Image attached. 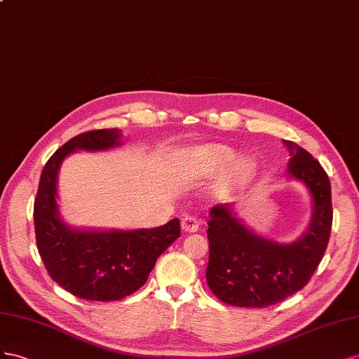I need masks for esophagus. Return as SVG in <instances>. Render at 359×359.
Instances as JSON below:
<instances>
[{
    "label": "esophagus",
    "instance_id": "esophagus-1",
    "mask_svg": "<svg viewBox=\"0 0 359 359\" xmlns=\"http://www.w3.org/2000/svg\"><path fill=\"white\" fill-rule=\"evenodd\" d=\"M198 227H200V222L197 221V218L191 217V215H185V217L182 218V230L194 233L198 230Z\"/></svg>",
    "mask_w": 359,
    "mask_h": 359
}]
</instances>
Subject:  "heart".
<instances>
[{"label": "heart", "instance_id": "heart-1", "mask_svg": "<svg viewBox=\"0 0 359 359\" xmlns=\"http://www.w3.org/2000/svg\"><path fill=\"white\" fill-rule=\"evenodd\" d=\"M234 158H236V151L233 149L221 144H208L200 146L192 151L191 163L200 176H213V174L227 168ZM251 170L252 162L248 158L236 159L224 179L225 188L238 187L241 182L247 179Z\"/></svg>", "mask_w": 359, "mask_h": 359}]
</instances>
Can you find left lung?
<instances>
[{
	"label": "left lung",
	"instance_id": "1",
	"mask_svg": "<svg viewBox=\"0 0 359 359\" xmlns=\"http://www.w3.org/2000/svg\"><path fill=\"white\" fill-rule=\"evenodd\" d=\"M290 153L289 176L305 183L313 198V217L304 236L276 243L251 231L231 204L209 212V263L206 280L217 298L233 306L264 309L299 292L310 281L330 241L332 227L331 183L309 151L284 140Z\"/></svg>",
	"mask_w": 359,
	"mask_h": 359
}]
</instances>
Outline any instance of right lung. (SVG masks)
Here are the masks:
<instances>
[{
    "mask_svg": "<svg viewBox=\"0 0 359 359\" xmlns=\"http://www.w3.org/2000/svg\"><path fill=\"white\" fill-rule=\"evenodd\" d=\"M120 137L117 129H96L69 140L48 159L34 200L36 243L49 276L87 301H117L137 292L159 255L180 236L177 218L156 229L134 231L75 230L60 219L57 174L61 162L75 150L116 147Z\"/></svg>",
    "mask_w": 359,
    "mask_h": 359,
    "instance_id": "add662e5",
    "label": "right lung"
}]
</instances>
